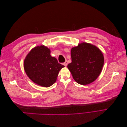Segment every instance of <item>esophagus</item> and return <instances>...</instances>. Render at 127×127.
Listing matches in <instances>:
<instances>
[{
  "mask_svg": "<svg viewBox=\"0 0 127 127\" xmlns=\"http://www.w3.org/2000/svg\"><path fill=\"white\" fill-rule=\"evenodd\" d=\"M63 64L64 65V66H67V64H68V61H65V62Z\"/></svg>",
  "mask_w": 127,
  "mask_h": 127,
  "instance_id": "obj_1",
  "label": "esophagus"
}]
</instances>
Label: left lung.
I'll return each instance as SVG.
<instances>
[{
  "instance_id": "left-lung-1",
  "label": "left lung",
  "mask_w": 127,
  "mask_h": 127,
  "mask_svg": "<svg viewBox=\"0 0 127 127\" xmlns=\"http://www.w3.org/2000/svg\"><path fill=\"white\" fill-rule=\"evenodd\" d=\"M71 63L67 66L75 81L81 85L89 84L101 74L104 57L98 48L90 43H80L71 50Z\"/></svg>"
}]
</instances>
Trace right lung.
I'll use <instances>...</instances> for the list:
<instances>
[{
	"instance_id": "1",
	"label": "right lung",
	"mask_w": 127,
	"mask_h": 127,
	"mask_svg": "<svg viewBox=\"0 0 127 127\" xmlns=\"http://www.w3.org/2000/svg\"><path fill=\"white\" fill-rule=\"evenodd\" d=\"M64 66L50 55V50L44 45L32 49L24 60V68L30 79L37 85L48 87L54 84L59 72Z\"/></svg>"
}]
</instances>
